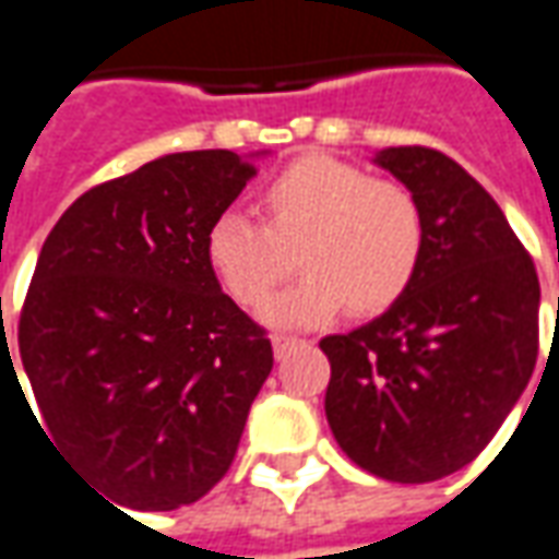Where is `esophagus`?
<instances>
[{"label": "esophagus", "mask_w": 559, "mask_h": 559, "mask_svg": "<svg viewBox=\"0 0 559 559\" xmlns=\"http://www.w3.org/2000/svg\"><path fill=\"white\" fill-rule=\"evenodd\" d=\"M271 344H273V353H276V359H283V356H286L288 349L298 344V341H295V337H286V334H273Z\"/></svg>", "instance_id": "1"}]
</instances>
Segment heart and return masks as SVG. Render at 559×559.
<instances>
[{
  "mask_svg": "<svg viewBox=\"0 0 559 559\" xmlns=\"http://www.w3.org/2000/svg\"><path fill=\"white\" fill-rule=\"evenodd\" d=\"M264 225L225 210L206 228V261L242 307H261L292 273L261 319L276 329H313L341 307L374 317L411 288L423 261L426 225L417 198L392 179L331 155H304L261 191Z\"/></svg>",
  "mask_w": 559,
  "mask_h": 559,
  "instance_id": "obj_1",
  "label": "heart"
}]
</instances>
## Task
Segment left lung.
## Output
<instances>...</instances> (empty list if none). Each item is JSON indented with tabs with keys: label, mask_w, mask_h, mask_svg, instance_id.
Masks as SVG:
<instances>
[{
	"label": "left lung",
	"mask_w": 559,
	"mask_h": 559,
	"mask_svg": "<svg viewBox=\"0 0 559 559\" xmlns=\"http://www.w3.org/2000/svg\"><path fill=\"white\" fill-rule=\"evenodd\" d=\"M371 160L417 198L426 246L383 317L319 341L325 417L359 468L429 484L472 463L526 390L542 292L506 213L456 160L423 145Z\"/></svg>",
	"instance_id": "8db88e82"
}]
</instances>
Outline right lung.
Returning <instances> with one entry per match:
<instances>
[{"instance_id": "1", "label": "right lung", "mask_w": 559, "mask_h": 559, "mask_svg": "<svg viewBox=\"0 0 559 559\" xmlns=\"http://www.w3.org/2000/svg\"><path fill=\"white\" fill-rule=\"evenodd\" d=\"M264 155L155 157L84 191L41 246L17 329L41 423L29 414L118 506L173 511L213 490L271 374V341L206 261L210 222Z\"/></svg>"}]
</instances>
